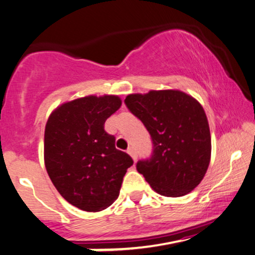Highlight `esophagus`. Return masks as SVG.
Masks as SVG:
<instances>
[{"label":"esophagus","instance_id":"1","mask_svg":"<svg viewBox=\"0 0 255 255\" xmlns=\"http://www.w3.org/2000/svg\"><path fill=\"white\" fill-rule=\"evenodd\" d=\"M127 153L130 155L131 158H133L134 161L136 160V159H137V154H136V151H135V148H134V147H129V148L127 149Z\"/></svg>","mask_w":255,"mask_h":255}]
</instances>
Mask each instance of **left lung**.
Returning <instances> with one entry per match:
<instances>
[{
    "label": "left lung",
    "mask_w": 255,
    "mask_h": 255,
    "mask_svg": "<svg viewBox=\"0 0 255 255\" xmlns=\"http://www.w3.org/2000/svg\"><path fill=\"white\" fill-rule=\"evenodd\" d=\"M151 135V158L139 160L137 172L159 195L180 197L203 179L210 162L211 137L203 107L179 90H151L125 100Z\"/></svg>",
    "instance_id": "1"
}]
</instances>
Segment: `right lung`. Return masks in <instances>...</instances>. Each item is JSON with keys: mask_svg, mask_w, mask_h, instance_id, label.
Here are the masks:
<instances>
[{"mask_svg": "<svg viewBox=\"0 0 255 255\" xmlns=\"http://www.w3.org/2000/svg\"><path fill=\"white\" fill-rule=\"evenodd\" d=\"M120 107L114 95L87 96L61 104L47 120L46 170L58 192L78 209L101 211L114 203L133 165L104 130L106 120Z\"/></svg>", "mask_w": 255, "mask_h": 255, "instance_id": "right-lung-1", "label": "right lung"}]
</instances>
